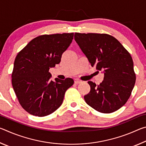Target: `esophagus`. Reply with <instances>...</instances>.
Segmentation results:
<instances>
[{
    "label": "esophagus",
    "instance_id": "esophagus-1",
    "mask_svg": "<svg viewBox=\"0 0 146 146\" xmlns=\"http://www.w3.org/2000/svg\"><path fill=\"white\" fill-rule=\"evenodd\" d=\"M75 83L76 84H78L82 83V81L80 80H78V79H76V80H75Z\"/></svg>",
    "mask_w": 146,
    "mask_h": 146
}]
</instances>
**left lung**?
<instances>
[{"instance_id":"1","label":"left lung","mask_w":146,"mask_h":146,"mask_svg":"<svg viewBox=\"0 0 146 146\" xmlns=\"http://www.w3.org/2000/svg\"><path fill=\"white\" fill-rule=\"evenodd\" d=\"M75 40L91 66L104 72L99 85L88 81V104L102 113L119 110L127 102L134 88L136 75L130 53L117 38L106 33H75Z\"/></svg>"}]
</instances>
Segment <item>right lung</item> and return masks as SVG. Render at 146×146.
I'll list each match as a JSON object with an SVG mask.
<instances>
[{
	"label": "right lung",
	"instance_id": "obj_1",
	"mask_svg": "<svg viewBox=\"0 0 146 146\" xmlns=\"http://www.w3.org/2000/svg\"><path fill=\"white\" fill-rule=\"evenodd\" d=\"M73 33L42 35L19 51L14 62L11 82L20 104L29 114L45 117L62 104L72 78L50 80V68L60 63L73 39Z\"/></svg>",
	"mask_w": 146,
	"mask_h": 146
}]
</instances>
